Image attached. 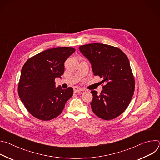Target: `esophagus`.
<instances>
[{
	"instance_id": "1",
	"label": "esophagus",
	"mask_w": 160,
	"mask_h": 160,
	"mask_svg": "<svg viewBox=\"0 0 160 160\" xmlns=\"http://www.w3.org/2000/svg\"><path fill=\"white\" fill-rule=\"evenodd\" d=\"M73 90L75 93H77L78 92H81V91H83V88H82L80 87H75L73 88Z\"/></svg>"
}]
</instances>
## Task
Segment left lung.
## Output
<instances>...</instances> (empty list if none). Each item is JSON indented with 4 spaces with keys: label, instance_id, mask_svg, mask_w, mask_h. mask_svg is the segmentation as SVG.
Here are the masks:
<instances>
[{
    "label": "left lung",
    "instance_id": "1",
    "mask_svg": "<svg viewBox=\"0 0 160 160\" xmlns=\"http://www.w3.org/2000/svg\"><path fill=\"white\" fill-rule=\"evenodd\" d=\"M80 52L92 64L95 76L103 80L100 94L92 90L91 108L96 115L105 120L115 118L130 104L135 90V79L126 54L112 45L93 43L81 45Z\"/></svg>",
    "mask_w": 160,
    "mask_h": 160
}]
</instances>
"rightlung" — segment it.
<instances>
[{"label": "right lung", "instance_id": "1", "mask_svg": "<svg viewBox=\"0 0 160 160\" xmlns=\"http://www.w3.org/2000/svg\"><path fill=\"white\" fill-rule=\"evenodd\" d=\"M75 49L57 48L29 58L22 68L18 92L22 102L32 116L43 121L59 116L73 94L72 87H56L55 78L64 73L65 61Z\"/></svg>", "mask_w": 160, "mask_h": 160}]
</instances>
